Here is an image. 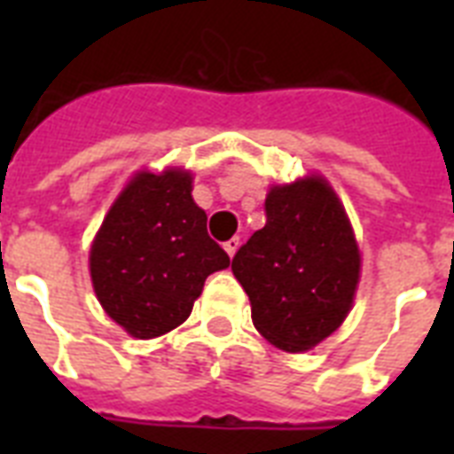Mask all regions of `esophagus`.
<instances>
[{
	"label": "esophagus",
	"mask_w": 454,
	"mask_h": 454,
	"mask_svg": "<svg viewBox=\"0 0 454 454\" xmlns=\"http://www.w3.org/2000/svg\"><path fill=\"white\" fill-rule=\"evenodd\" d=\"M238 247H240V238H231V240L223 242V249L228 252V256H233L238 252Z\"/></svg>",
	"instance_id": "34e87169"
}]
</instances>
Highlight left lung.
Segmentation results:
<instances>
[{
	"label": "left lung",
	"mask_w": 454,
	"mask_h": 454,
	"mask_svg": "<svg viewBox=\"0 0 454 454\" xmlns=\"http://www.w3.org/2000/svg\"><path fill=\"white\" fill-rule=\"evenodd\" d=\"M231 269L270 344L301 353L330 337L360 278L358 242L332 185L323 176L273 185L266 226L235 252Z\"/></svg>",
	"instance_id": "8db88e82"
}]
</instances>
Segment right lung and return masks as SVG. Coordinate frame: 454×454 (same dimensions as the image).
Listing matches in <instances>:
<instances>
[{"label": "right lung", "instance_id": "add662e5", "mask_svg": "<svg viewBox=\"0 0 454 454\" xmlns=\"http://www.w3.org/2000/svg\"><path fill=\"white\" fill-rule=\"evenodd\" d=\"M191 191V171H138L96 233L89 254L96 297L131 337L178 327L207 276L231 263L207 233V214Z\"/></svg>", "mask_w": 454, "mask_h": 454}]
</instances>
